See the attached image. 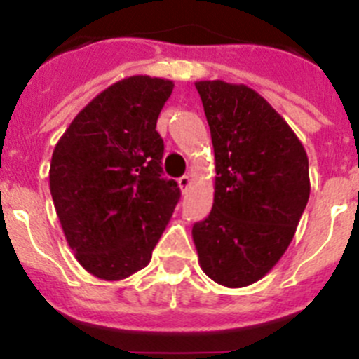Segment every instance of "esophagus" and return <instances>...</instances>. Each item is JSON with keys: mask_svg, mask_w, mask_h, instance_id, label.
Wrapping results in <instances>:
<instances>
[{"mask_svg": "<svg viewBox=\"0 0 359 359\" xmlns=\"http://www.w3.org/2000/svg\"><path fill=\"white\" fill-rule=\"evenodd\" d=\"M189 186H191V177H189V175L180 177V179H179V187H180V191H182V193H184V191H186Z\"/></svg>", "mask_w": 359, "mask_h": 359, "instance_id": "1", "label": "esophagus"}]
</instances>
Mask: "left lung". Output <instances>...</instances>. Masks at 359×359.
Instances as JSON below:
<instances>
[{
  "instance_id": "obj_1",
  "label": "left lung",
  "mask_w": 359,
  "mask_h": 359,
  "mask_svg": "<svg viewBox=\"0 0 359 359\" xmlns=\"http://www.w3.org/2000/svg\"><path fill=\"white\" fill-rule=\"evenodd\" d=\"M214 149V203L195 223L203 273L241 289L283 257L310 196L308 156L283 116L246 85L196 81Z\"/></svg>"
}]
</instances>
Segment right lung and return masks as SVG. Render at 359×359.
I'll list each match as a JSON object with an SVG mask.
<instances>
[{"instance_id":"right-lung-1","label":"right lung","mask_w":359,"mask_h":359,"mask_svg":"<svg viewBox=\"0 0 359 359\" xmlns=\"http://www.w3.org/2000/svg\"><path fill=\"white\" fill-rule=\"evenodd\" d=\"M173 81L129 76L93 97L56 143L49 187L65 239L93 276L118 281L152 259L180 198L161 179L156 130Z\"/></svg>"}]
</instances>
